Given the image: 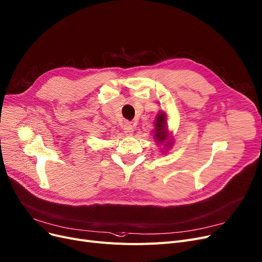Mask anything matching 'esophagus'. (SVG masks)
Returning a JSON list of instances; mask_svg holds the SVG:
<instances>
[{"label": "esophagus", "instance_id": "obj_1", "mask_svg": "<svg viewBox=\"0 0 262 262\" xmlns=\"http://www.w3.org/2000/svg\"><path fill=\"white\" fill-rule=\"evenodd\" d=\"M133 131H134L133 125L131 123H129V122H125V124L123 125V132H124V134L125 135H131L133 133Z\"/></svg>", "mask_w": 262, "mask_h": 262}]
</instances>
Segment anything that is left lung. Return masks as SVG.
Returning a JSON list of instances; mask_svg holds the SVG:
<instances>
[{
  "label": "left lung",
  "instance_id": "left-lung-1",
  "mask_svg": "<svg viewBox=\"0 0 262 262\" xmlns=\"http://www.w3.org/2000/svg\"><path fill=\"white\" fill-rule=\"evenodd\" d=\"M166 124V117L165 114L163 112H160L158 115H157L156 118V123H155V139L156 141H158L159 143L164 142L165 140H167V137H169V133H167V129L165 127ZM167 145H171V143H169Z\"/></svg>",
  "mask_w": 262,
  "mask_h": 262
}]
</instances>
